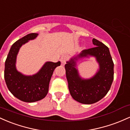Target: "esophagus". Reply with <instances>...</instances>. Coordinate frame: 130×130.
<instances>
[{"instance_id":"esophagus-1","label":"esophagus","mask_w":130,"mask_h":130,"mask_svg":"<svg viewBox=\"0 0 130 130\" xmlns=\"http://www.w3.org/2000/svg\"><path fill=\"white\" fill-rule=\"evenodd\" d=\"M68 56H66V55H63V56H61L60 60H61V63H62V64H65L67 60H68Z\"/></svg>"}]
</instances>
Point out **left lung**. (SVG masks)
Masks as SVG:
<instances>
[{
	"instance_id": "obj_1",
	"label": "left lung",
	"mask_w": 130,
	"mask_h": 130,
	"mask_svg": "<svg viewBox=\"0 0 130 130\" xmlns=\"http://www.w3.org/2000/svg\"><path fill=\"white\" fill-rule=\"evenodd\" d=\"M94 47L83 50L81 53L65 64L68 87L73 98L82 104L95 103L104 98L110 90L113 79V62L109 48L95 39ZM93 56L100 64V70L90 79H82L75 68L78 57Z\"/></svg>"
}]
</instances>
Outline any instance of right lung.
<instances>
[{"label": "right lung", "instance_id": "obj_1", "mask_svg": "<svg viewBox=\"0 0 130 130\" xmlns=\"http://www.w3.org/2000/svg\"><path fill=\"white\" fill-rule=\"evenodd\" d=\"M37 36V33L29 34L14 42L5 63L4 78L8 90L14 96L26 103L38 101L46 96L54 70L61 64L60 61L46 62L39 72L32 76H26L17 71L16 59L20 47Z\"/></svg>", "mask_w": 130, "mask_h": 130}]
</instances>
